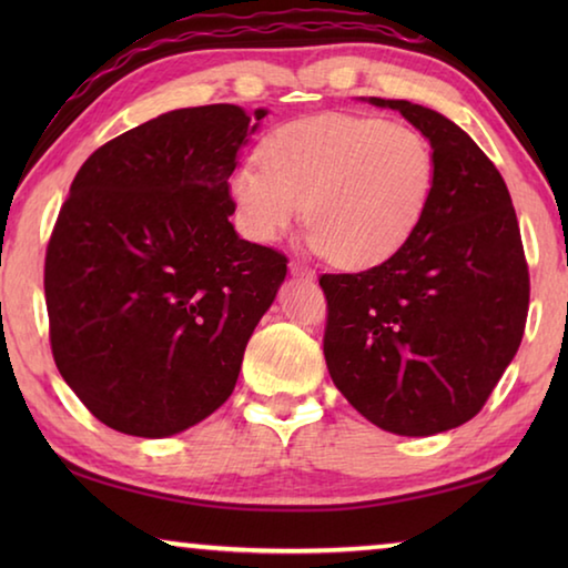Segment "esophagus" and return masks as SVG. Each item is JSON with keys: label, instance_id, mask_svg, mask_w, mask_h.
Wrapping results in <instances>:
<instances>
[{"label": "esophagus", "instance_id": "34e87169", "mask_svg": "<svg viewBox=\"0 0 568 568\" xmlns=\"http://www.w3.org/2000/svg\"><path fill=\"white\" fill-rule=\"evenodd\" d=\"M291 273L293 275H301V277H313L311 267H305L303 263H297V261H291Z\"/></svg>", "mask_w": 568, "mask_h": 568}]
</instances>
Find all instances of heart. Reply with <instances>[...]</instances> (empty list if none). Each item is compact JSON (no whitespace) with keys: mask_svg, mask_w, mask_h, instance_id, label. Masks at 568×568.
I'll return each instance as SVG.
<instances>
[{"mask_svg":"<svg viewBox=\"0 0 568 568\" xmlns=\"http://www.w3.org/2000/svg\"><path fill=\"white\" fill-rule=\"evenodd\" d=\"M257 158L230 175L240 230L273 243L305 213L307 245L343 267L396 255L436 195L434 145L403 122L315 114L275 128Z\"/></svg>","mask_w":568,"mask_h":568,"instance_id":"b5f03b06","label":"heart"}]
</instances>
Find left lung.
<instances>
[{"label":"left lung","mask_w":568,"mask_h":568,"mask_svg":"<svg viewBox=\"0 0 568 568\" xmlns=\"http://www.w3.org/2000/svg\"><path fill=\"white\" fill-rule=\"evenodd\" d=\"M398 110L436 152V195L396 255L325 273L323 353L351 406L398 436H434L484 408L521 345L528 265L511 195L468 134L420 104Z\"/></svg>","instance_id":"left-lung-1"}]
</instances>
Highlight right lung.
Returning <instances> with one entry per match:
<instances>
[{"label":"right lung","instance_id":"right-lung-1","mask_svg":"<svg viewBox=\"0 0 568 568\" xmlns=\"http://www.w3.org/2000/svg\"><path fill=\"white\" fill-rule=\"evenodd\" d=\"M253 120L172 110L104 142L77 172L44 257L57 368L94 418L162 438L230 398L287 257L240 240L227 180Z\"/></svg>","mask_w":568,"mask_h":568}]
</instances>
